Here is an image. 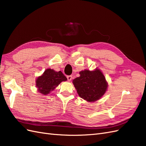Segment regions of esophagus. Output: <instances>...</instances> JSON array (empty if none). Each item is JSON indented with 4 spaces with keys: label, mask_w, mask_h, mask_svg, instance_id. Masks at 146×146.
<instances>
[{
    "label": "esophagus",
    "mask_w": 146,
    "mask_h": 146,
    "mask_svg": "<svg viewBox=\"0 0 146 146\" xmlns=\"http://www.w3.org/2000/svg\"><path fill=\"white\" fill-rule=\"evenodd\" d=\"M67 78H68V81H70V80H72V76H67Z\"/></svg>",
    "instance_id": "1"
}]
</instances>
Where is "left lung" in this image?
Returning <instances> with one entry per match:
<instances>
[{"mask_svg": "<svg viewBox=\"0 0 146 146\" xmlns=\"http://www.w3.org/2000/svg\"><path fill=\"white\" fill-rule=\"evenodd\" d=\"M80 77L74 79L72 83L78 96L89 102L100 99L108 89V82L101 70L85 69L80 72Z\"/></svg>", "mask_w": 146, "mask_h": 146, "instance_id": "8db88e82", "label": "left lung"}]
</instances>
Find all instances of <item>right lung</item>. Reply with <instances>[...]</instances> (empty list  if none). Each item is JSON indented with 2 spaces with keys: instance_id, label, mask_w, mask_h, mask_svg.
Returning <instances> with one entry per match:
<instances>
[{
  "instance_id": "right-lung-1",
  "label": "right lung",
  "mask_w": 146,
  "mask_h": 146,
  "mask_svg": "<svg viewBox=\"0 0 146 146\" xmlns=\"http://www.w3.org/2000/svg\"><path fill=\"white\" fill-rule=\"evenodd\" d=\"M67 80L61 71L56 72L54 69H47L41 76L36 79V86L38 91L43 95H47L54 91L62 82Z\"/></svg>"
}]
</instances>
